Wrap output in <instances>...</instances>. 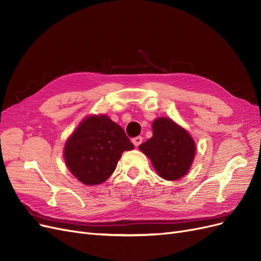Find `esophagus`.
Returning <instances> with one entry per match:
<instances>
[{"label":"esophagus","instance_id":"obj_1","mask_svg":"<svg viewBox=\"0 0 261 261\" xmlns=\"http://www.w3.org/2000/svg\"><path fill=\"white\" fill-rule=\"evenodd\" d=\"M132 141H133L134 145H135L136 147H138L141 143H143V137H141V136H137V137H135V138H133Z\"/></svg>","mask_w":261,"mask_h":261}]
</instances>
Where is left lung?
<instances>
[{
    "mask_svg": "<svg viewBox=\"0 0 261 261\" xmlns=\"http://www.w3.org/2000/svg\"><path fill=\"white\" fill-rule=\"evenodd\" d=\"M153 136L139 149L151 160L162 178L178 179L188 172L196 151L192 136L168 117L156 118L152 123Z\"/></svg>",
    "mask_w": 261,
    "mask_h": 261,
    "instance_id": "1",
    "label": "left lung"
}]
</instances>
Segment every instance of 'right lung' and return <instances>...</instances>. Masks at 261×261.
Listing matches in <instances>:
<instances>
[{
    "instance_id": "add662e5",
    "label": "right lung",
    "mask_w": 261,
    "mask_h": 261,
    "mask_svg": "<svg viewBox=\"0 0 261 261\" xmlns=\"http://www.w3.org/2000/svg\"><path fill=\"white\" fill-rule=\"evenodd\" d=\"M134 149L120 125L106 115L84 120L68 138L64 158L72 174L86 185L107 180L125 150Z\"/></svg>"
}]
</instances>
